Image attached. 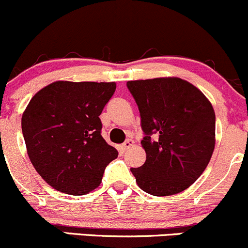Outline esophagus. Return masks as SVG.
Here are the masks:
<instances>
[{"label":"esophagus","mask_w":248,"mask_h":248,"mask_svg":"<svg viewBox=\"0 0 248 248\" xmlns=\"http://www.w3.org/2000/svg\"><path fill=\"white\" fill-rule=\"evenodd\" d=\"M133 145H134V140L127 139L126 141H124V144H122V150H124V151H126L127 149H129V147L133 146Z\"/></svg>","instance_id":"esophagus-1"}]
</instances>
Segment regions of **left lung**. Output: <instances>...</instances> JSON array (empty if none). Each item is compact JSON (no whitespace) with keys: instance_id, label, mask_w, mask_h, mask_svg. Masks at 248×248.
I'll use <instances>...</instances> for the list:
<instances>
[{"instance_id":"obj_1","label":"left lung","mask_w":248,"mask_h":248,"mask_svg":"<svg viewBox=\"0 0 248 248\" xmlns=\"http://www.w3.org/2000/svg\"><path fill=\"white\" fill-rule=\"evenodd\" d=\"M138 106L146 161L131 168L138 186L157 197L188 188L202 174L215 149L214 108L191 82L156 78L127 82Z\"/></svg>"}]
</instances>
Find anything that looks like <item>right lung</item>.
Returning <instances> with one entry per match:
<instances>
[{
	"instance_id": "add662e5",
	"label": "right lung",
	"mask_w": 248,
	"mask_h": 248,
	"mask_svg": "<svg viewBox=\"0 0 248 248\" xmlns=\"http://www.w3.org/2000/svg\"><path fill=\"white\" fill-rule=\"evenodd\" d=\"M115 89V82L55 81L25 109L21 128L30 161L57 191L71 196L93 191L119 155L102 137L99 119Z\"/></svg>"
}]
</instances>
